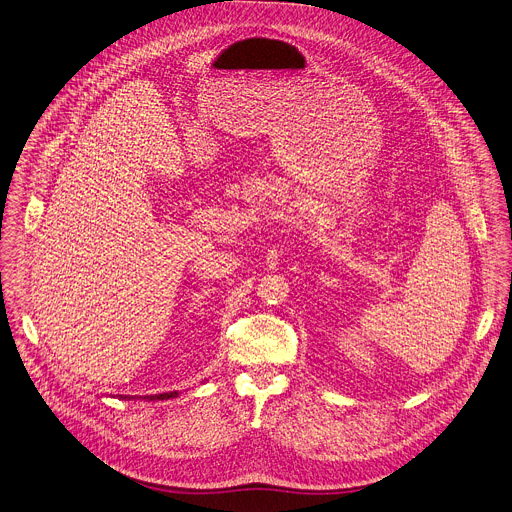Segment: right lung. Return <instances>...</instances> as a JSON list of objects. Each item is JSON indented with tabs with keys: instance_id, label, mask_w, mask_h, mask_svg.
<instances>
[{
	"instance_id": "add662e5",
	"label": "right lung",
	"mask_w": 512,
	"mask_h": 512,
	"mask_svg": "<svg viewBox=\"0 0 512 512\" xmlns=\"http://www.w3.org/2000/svg\"><path fill=\"white\" fill-rule=\"evenodd\" d=\"M178 396V392H164V394H154V396H144L148 400H168V398H174ZM122 398H128V396H122Z\"/></svg>"
}]
</instances>
